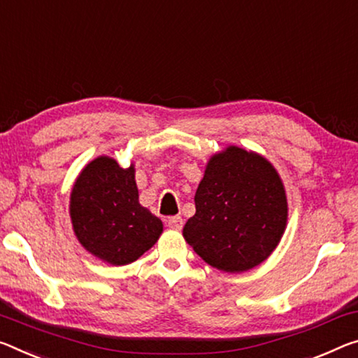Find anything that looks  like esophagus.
<instances>
[{
  "label": "esophagus",
  "instance_id": "obj_1",
  "mask_svg": "<svg viewBox=\"0 0 358 358\" xmlns=\"http://www.w3.org/2000/svg\"><path fill=\"white\" fill-rule=\"evenodd\" d=\"M166 223L170 229H175V231H180L183 228V218L181 217H170L167 218Z\"/></svg>",
  "mask_w": 358,
  "mask_h": 358
}]
</instances>
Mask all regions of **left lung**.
Here are the masks:
<instances>
[{
  "label": "left lung",
  "mask_w": 358,
  "mask_h": 358,
  "mask_svg": "<svg viewBox=\"0 0 358 358\" xmlns=\"http://www.w3.org/2000/svg\"><path fill=\"white\" fill-rule=\"evenodd\" d=\"M194 202L183 237L220 271L243 272L261 264L285 231L282 180L268 159L253 151L228 146L210 157Z\"/></svg>",
  "instance_id": "left-lung-1"
}]
</instances>
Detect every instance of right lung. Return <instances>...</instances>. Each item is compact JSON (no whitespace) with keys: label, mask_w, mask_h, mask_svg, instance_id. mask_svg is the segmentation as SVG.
Listing matches in <instances>:
<instances>
[{"label":"right lung","mask_w":358,"mask_h":358,"mask_svg":"<svg viewBox=\"0 0 358 358\" xmlns=\"http://www.w3.org/2000/svg\"><path fill=\"white\" fill-rule=\"evenodd\" d=\"M73 231L94 257L113 266L134 263L162 234V221L138 202L135 169L100 156L89 162L70 197Z\"/></svg>","instance_id":"add662e5"}]
</instances>
